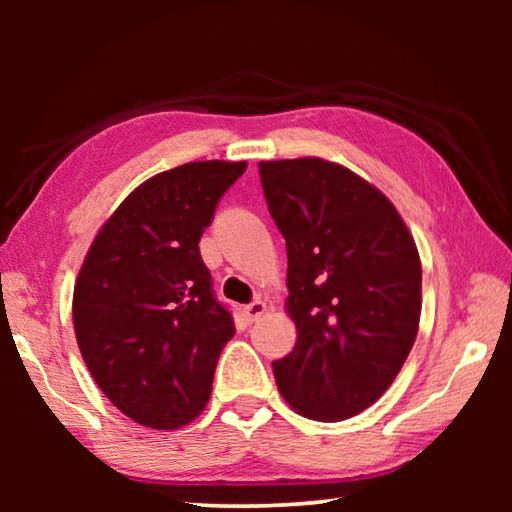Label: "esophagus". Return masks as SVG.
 <instances>
[{
  "instance_id": "obj_1",
  "label": "esophagus",
  "mask_w": 512,
  "mask_h": 512,
  "mask_svg": "<svg viewBox=\"0 0 512 512\" xmlns=\"http://www.w3.org/2000/svg\"><path fill=\"white\" fill-rule=\"evenodd\" d=\"M264 311H266V302L262 298H257V300L250 302V305L244 307V316H246L248 323H255V320L262 316Z\"/></svg>"
}]
</instances>
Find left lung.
<instances>
[{"instance_id": "obj_1", "label": "left lung", "mask_w": 512, "mask_h": 512, "mask_svg": "<svg viewBox=\"0 0 512 512\" xmlns=\"http://www.w3.org/2000/svg\"><path fill=\"white\" fill-rule=\"evenodd\" d=\"M287 241L293 352L273 361L300 415L339 422L375 404L418 336L422 266L395 205L357 173L320 158L259 162Z\"/></svg>"}]
</instances>
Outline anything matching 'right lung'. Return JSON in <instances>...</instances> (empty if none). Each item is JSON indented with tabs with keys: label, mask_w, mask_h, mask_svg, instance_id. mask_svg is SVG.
Listing matches in <instances>:
<instances>
[{
	"label": "right lung",
	"mask_w": 512,
	"mask_h": 512,
	"mask_svg": "<svg viewBox=\"0 0 512 512\" xmlns=\"http://www.w3.org/2000/svg\"><path fill=\"white\" fill-rule=\"evenodd\" d=\"M246 162H187L146 180L103 223L74 287V332L108 400L151 429L205 409L235 336L198 241Z\"/></svg>",
	"instance_id": "add662e5"
}]
</instances>
